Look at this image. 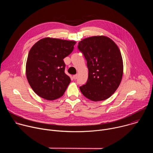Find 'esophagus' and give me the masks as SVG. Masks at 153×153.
Segmentation results:
<instances>
[{"label": "esophagus", "mask_w": 153, "mask_h": 153, "mask_svg": "<svg viewBox=\"0 0 153 153\" xmlns=\"http://www.w3.org/2000/svg\"><path fill=\"white\" fill-rule=\"evenodd\" d=\"M77 76H78V75H77V74H75V75H74V76H73V79H74V80H76V79L77 78Z\"/></svg>", "instance_id": "esophagus-1"}]
</instances>
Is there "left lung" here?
Instances as JSON below:
<instances>
[{"label":"left lung","mask_w":153,"mask_h":153,"mask_svg":"<svg viewBox=\"0 0 153 153\" xmlns=\"http://www.w3.org/2000/svg\"><path fill=\"white\" fill-rule=\"evenodd\" d=\"M78 49L87 61L88 78L79 87L83 95L97 102L107 99L119 87L123 76L120 50L110 38L93 36L80 41Z\"/></svg>","instance_id":"obj_1"}]
</instances>
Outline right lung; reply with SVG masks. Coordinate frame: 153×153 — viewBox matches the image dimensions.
I'll return each mask as SVG.
<instances>
[{"instance_id":"add662e5","label":"right lung","mask_w":153,"mask_h":153,"mask_svg":"<svg viewBox=\"0 0 153 153\" xmlns=\"http://www.w3.org/2000/svg\"><path fill=\"white\" fill-rule=\"evenodd\" d=\"M75 41L46 37L29 51L26 75L33 90L40 97L53 100L62 97L71 79L65 73L63 59L74 50Z\"/></svg>"}]
</instances>
